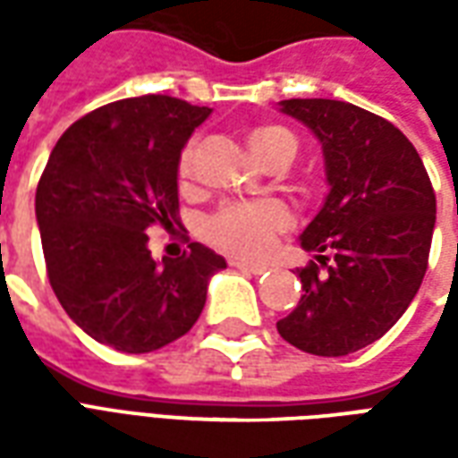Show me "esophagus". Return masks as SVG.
<instances>
[{
	"label": "esophagus",
	"instance_id": "esophagus-1",
	"mask_svg": "<svg viewBox=\"0 0 458 458\" xmlns=\"http://www.w3.org/2000/svg\"><path fill=\"white\" fill-rule=\"evenodd\" d=\"M233 267L242 269V272H248V275H255V277H259V275H265L267 272V265H252V262H240V259H233L230 262Z\"/></svg>",
	"mask_w": 458,
	"mask_h": 458
}]
</instances>
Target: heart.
<instances>
[{
    "mask_svg": "<svg viewBox=\"0 0 458 458\" xmlns=\"http://www.w3.org/2000/svg\"><path fill=\"white\" fill-rule=\"evenodd\" d=\"M250 149L255 159L265 166L284 169L297 157V137L282 124H259L250 131ZM199 144L189 141L179 157V181L189 183L193 176ZM292 225L289 210L277 200H258V203H228L218 208L203 223V235L210 245H216L228 255L242 259L265 258L277 235Z\"/></svg>",
    "mask_w": 458,
    "mask_h": 458,
    "instance_id": "1",
    "label": "heart"
}]
</instances>
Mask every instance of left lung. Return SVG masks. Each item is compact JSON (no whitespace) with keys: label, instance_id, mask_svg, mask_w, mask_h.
I'll use <instances>...</instances> for the list:
<instances>
[{"label":"left lung","instance_id":"8db88e82","mask_svg":"<svg viewBox=\"0 0 458 458\" xmlns=\"http://www.w3.org/2000/svg\"><path fill=\"white\" fill-rule=\"evenodd\" d=\"M324 149L328 191L301 233V299L279 336L314 355H348L403 317L427 272L437 199L412 141L393 122L341 100H282Z\"/></svg>","mask_w":458,"mask_h":458}]
</instances>
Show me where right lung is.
Listing matches in <instances>:
<instances>
[{
	"instance_id": "obj_1",
	"label": "right lung",
	"mask_w": 458,
	"mask_h": 458,
	"mask_svg": "<svg viewBox=\"0 0 458 458\" xmlns=\"http://www.w3.org/2000/svg\"><path fill=\"white\" fill-rule=\"evenodd\" d=\"M210 114L169 95L103 105L55 141L36 220L55 297L85 334L122 353H149L189 334L225 259L200 242L151 258V225L179 223V157Z\"/></svg>"
}]
</instances>
